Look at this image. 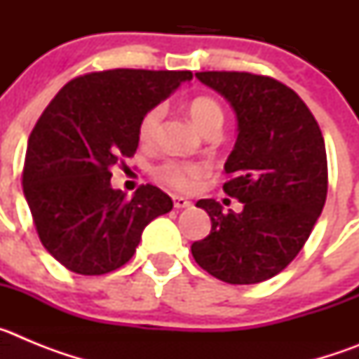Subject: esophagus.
<instances>
[{
	"label": "esophagus",
	"mask_w": 359,
	"mask_h": 359,
	"mask_svg": "<svg viewBox=\"0 0 359 359\" xmlns=\"http://www.w3.org/2000/svg\"><path fill=\"white\" fill-rule=\"evenodd\" d=\"M172 201H174V208H177V210L192 207V201L187 198H183V196H172Z\"/></svg>",
	"instance_id": "34e87169"
}]
</instances>
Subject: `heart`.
<instances>
[{
  "instance_id": "b5f03b06",
  "label": "heart",
  "mask_w": 359,
  "mask_h": 359,
  "mask_svg": "<svg viewBox=\"0 0 359 359\" xmlns=\"http://www.w3.org/2000/svg\"><path fill=\"white\" fill-rule=\"evenodd\" d=\"M189 116L199 131H207L210 128L223 126V109L210 97L194 98L189 106ZM163 118V106H154L142 116L138 126V136L144 144H151L156 138L160 129V122ZM208 172V165L203 161H185V160H167L156 169V176L161 182L169 183L176 189L189 190L196 185Z\"/></svg>"
}]
</instances>
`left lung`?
Masks as SVG:
<instances>
[{"label":"left lung","mask_w":359,"mask_h":359,"mask_svg":"<svg viewBox=\"0 0 359 359\" xmlns=\"http://www.w3.org/2000/svg\"><path fill=\"white\" fill-rule=\"evenodd\" d=\"M196 77L226 98L237 116L223 190L243 210L224 214L215 199H199L196 207L210 215L212 230L192 244V255L228 284L264 282L298 255L325 205L322 131L302 98L275 79L244 72Z\"/></svg>","instance_id":"obj_1"}]
</instances>
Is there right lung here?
<instances>
[{"instance_id":"obj_1","label":"right lung","mask_w":359,"mask_h":359,"mask_svg":"<svg viewBox=\"0 0 359 359\" xmlns=\"http://www.w3.org/2000/svg\"><path fill=\"white\" fill-rule=\"evenodd\" d=\"M192 72L107 69L73 79L28 138L23 192L46 252L69 271L104 275L133 257L142 231L172 210L154 185L131 198L111 187V169L135 154L138 126Z\"/></svg>"}]
</instances>
